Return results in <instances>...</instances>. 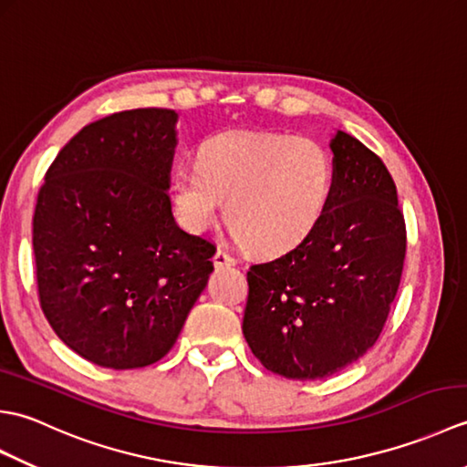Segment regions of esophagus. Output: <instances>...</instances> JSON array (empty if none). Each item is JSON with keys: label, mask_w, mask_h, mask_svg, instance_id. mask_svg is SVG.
Instances as JSON below:
<instances>
[{"label": "esophagus", "mask_w": 467, "mask_h": 467, "mask_svg": "<svg viewBox=\"0 0 467 467\" xmlns=\"http://www.w3.org/2000/svg\"><path fill=\"white\" fill-rule=\"evenodd\" d=\"M236 265V259L233 254H228L224 249H218L214 254V266L216 269H223V266H233Z\"/></svg>", "instance_id": "obj_1"}]
</instances>
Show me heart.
Segmentation results:
<instances>
[{
	"label": "heart",
	"instance_id": "obj_1",
	"mask_svg": "<svg viewBox=\"0 0 467 467\" xmlns=\"http://www.w3.org/2000/svg\"><path fill=\"white\" fill-rule=\"evenodd\" d=\"M333 192V162L306 136L223 132L201 146L196 166H178L171 194L181 223L202 233L226 221L246 249L275 256L296 249L323 221Z\"/></svg>",
	"mask_w": 467,
	"mask_h": 467
}]
</instances>
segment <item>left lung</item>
Masks as SVG:
<instances>
[{
	"mask_svg": "<svg viewBox=\"0 0 467 467\" xmlns=\"http://www.w3.org/2000/svg\"><path fill=\"white\" fill-rule=\"evenodd\" d=\"M331 150L333 192L319 226L246 273L244 339L286 379H323L359 359L401 281L408 233L389 171L347 132H337Z\"/></svg>",
	"mask_w": 467,
	"mask_h": 467,
	"instance_id": "left-lung-1",
	"label": "left lung"
}]
</instances>
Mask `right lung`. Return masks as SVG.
<instances>
[{
    "label": "right lung",
    "mask_w": 467,
    "mask_h": 467,
    "mask_svg": "<svg viewBox=\"0 0 467 467\" xmlns=\"http://www.w3.org/2000/svg\"><path fill=\"white\" fill-rule=\"evenodd\" d=\"M176 112L136 108L84 126L46 172L34 213L39 306L56 335L110 369L171 351L216 246L172 216Z\"/></svg>",
    "instance_id": "obj_1"
}]
</instances>
